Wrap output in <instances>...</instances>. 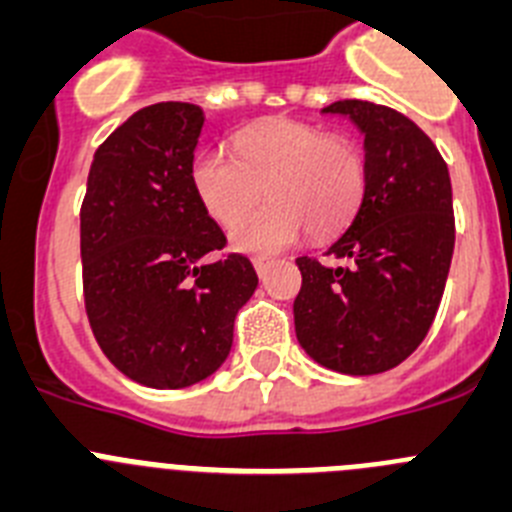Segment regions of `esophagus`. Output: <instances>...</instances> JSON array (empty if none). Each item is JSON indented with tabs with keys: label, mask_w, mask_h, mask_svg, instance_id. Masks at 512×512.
Masks as SVG:
<instances>
[{
	"label": "esophagus",
	"mask_w": 512,
	"mask_h": 512,
	"mask_svg": "<svg viewBox=\"0 0 512 512\" xmlns=\"http://www.w3.org/2000/svg\"><path fill=\"white\" fill-rule=\"evenodd\" d=\"M252 265H255V270H257V275H267V270H270V267L275 265V260L273 257H267V255H260V257H255V262H252Z\"/></svg>",
	"instance_id": "obj_1"
}]
</instances>
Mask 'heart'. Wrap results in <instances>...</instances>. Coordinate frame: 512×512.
<instances>
[{"mask_svg":"<svg viewBox=\"0 0 512 512\" xmlns=\"http://www.w3.org/2000/svg\"><path fill=\"white\" fill-rule=\"evenodd\" d=\"M191 186L222 227L244 219L267 190L271 204L239 224L232 242L245 252H273L306 229L316 239L342 232L365 201L367 160L349 137L275 117L239 132L234 155L201 150L191 163Z\"/></svg>","mask_w":512,"mask_h":512,"instance_id":"obj_1","label":"heart"}]
</instances>
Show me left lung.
Segmentation results:
<instances>
[{
  "instance_id": "8db88e82",
  "label": "left lung",
  "mask_w": 512,
  "mask_h": 512,
  "mask_svg": "<svg viewBox=\"0 0 512 512\" xmlns=\"http://www.w3.org/2000/svg\"><path fill=\"white\" fill-rule=\"evenodd\" d=\"M365 135L367 193L326 265L298 257L296 336L319 365L377 375L411 357L439 311L454 255V204L444 158L416 122L382 104L334 101Z\"/></svg>"
}]
</instances>
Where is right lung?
<instances>
[{"label":"right lung","mask_w":512,"mask_h":512,"mask_svg":"<svg viewBox=\"0 0 512 512\" xmlns=\"http://www.w3.org/2000/svg\"><path fill=\"white\" fill-rule=\"evenodd\" d=\"M204 112L160 101L101 142L81 204L84 301L101 352L130 380L178 390L229 357L234 319L257 288L245 255L191 186Z\"/></svg>","instance_id":"add662e5"}]
</instances>
